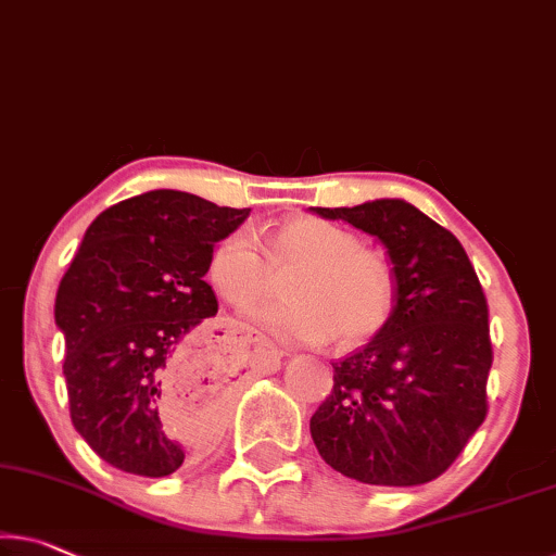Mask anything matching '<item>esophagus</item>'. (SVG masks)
Here are the masks:
<instances>
[{"label":"esophagus","mask_w":556,"mask_h":556,"mask_svg":"<svg viewBox=\"0 0 556 556\" xmlns=\"http://www.w3.org/2000/svg\"><path fill=\"white\" fill-rule=\"evenodd\" d=\"M251 341L255 343V353H258V356H268L270 361H276V364H278V353H273V351L265 349V341H263L261 336H251Z\"/></svg>","instance_id":"esophagus-1"}]
</instances>
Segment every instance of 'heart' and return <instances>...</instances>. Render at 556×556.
Segmentation results:
<instances>
[{
	"instance_id": "1",
	"label": "heart",
	"mask_w": 556,
	"mask_h": 556,
	"mask_svg": "<svg viewBox=\"0 0 556 556\" xmlns=\"http://www.w3.org/2000/svg\"><path fill=\"white\" fill-rule=\"evenodd\" d=\"M211 283L225 301L245 308L288 283V303L248 311V320L273 341L324 343L338 331L343 343L374 336L393 311V276L358 238L320 218H295L263 238L232 230L211 255Z\"/></svg>"
}]
</instances>
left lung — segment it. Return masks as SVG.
<instances>
[{
    "mask_svg": "<svg viewBox=\"0 0 556 556\" xmlns=\"http://www.w3.org/2000/svg\"><path fill=\"white\" fill-rule=\"evenodd\" d=\"M389 251L396 305L371 341L333 364L311 416L318 454L343 477L416 486L452 466L489 414V305L454 232L404 200L313 207Z\"/></svg>",
    "mask_w": 556,
    "mask_h": 556,
    "instance_id": "8db88e82",
    "label": "left lung"
}]
</instances>
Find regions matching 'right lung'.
<instances>
[{"mask_svg":"<svg viewBox=\"0 0 556 556\" xmlns=\"http://www.w3.org/2000/svg\"><path fill=\"white\" fill-rule=\"evenodd\" d=\"M248 213L190 192H144L94 218L62 276L54 320L70 418L115 469L167 477L215 426L220 389L198 324L218 301L205 273L215 243Z\"/></svg>","mask_w":556,"mask_h":556,"instance_id":"right-lung-1","label":"right lung"}]
</instances>
